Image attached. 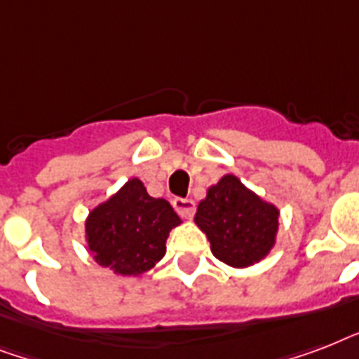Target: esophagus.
<instances>
[{
  "instance_id": "34e87169",
  "label": "esophagus",
  "mask_w": 359,
  "mask_h": 359,
  "mask_svg": "<svg viewBox=\"0 0 359 359\" xmlns=\"http://www.w3.org/2000/svg\"><path fill=\"white\" fill-rule=\"evenodd\" d=\"M173 207L182 218H191L194 212H196V203L191 201V199H184V197H177L173 201Z\"/></svg>"
}]
</instances>
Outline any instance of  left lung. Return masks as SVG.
Returning <instances> with one entry per match:
<instances>
[{"mask_svg": "<svg viewBox=\"0 0 359 359\" xmlns=\"http://www.w3.org/2000/svg\"><path fill=\"white\" fill-rule=\"evenodd\" d=\"M279 210L248 190L235 175L208 188L196 212L214 257L235 268L255 264L276 244Z\"/></svg>", "mask_w": 359, "mask_h": 359, "instance_id": "8db88e82", "label": "left lung"}]
</instances>
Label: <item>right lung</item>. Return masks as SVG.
Listing matches in <instances>:
<instances>
[{
    "mask_svg": "<svg viewBox=\"0 0 359 359\" xmlns=\"http://www.w3.org/2000/svg\"><path fill=\"white\" fill-rule=\"evenodd\" d=\"M177 225L180 218L165 199L151 197L140 179H130L89 212L87 248L100 266L140 276L165 255V240Z\"/></svg>",
    "mask_w": 359,
    "mask_h": 359,
    "instance_id": "right-lung-1",
    "label": "right lung"
}]
</instances>
